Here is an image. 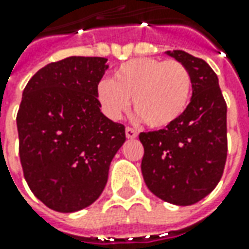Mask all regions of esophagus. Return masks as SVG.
<instances>
[{"mask_svg":"<svg viewBox=\"0 0 249 249\" xmlns=\"http://www.w3.org/2000/svg\"><path fill=\"white\" fill-rule=\"evenodd\" d=\"M126 137L127 139H136L137 137V131L134 129H131V127H126Z\"/></svg>","mask_w":249,"mask_h":249,"instance_id":"esophagus-1","label":"esophagus"}]
</instances>
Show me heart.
Masks as SVG:
<instances>
[{
    "instance_id": "1",
    "label": "heart",
    "mask_w": 249,
    "mask_h": 249,
    "mask_svg": "<svg viewBox=\"0 0 249 249\" xmlns=\"http://www.w3.org/2000/svg\"><path fill=\"white\" fill-rule=\"evenodd\" d=\"M193 92V79L186 65L176 59L136 58L123 62L110 80L97 84L95 97L102 112L119 120L130 108V100L149 127H166L186 112Z\"/></svg>"
}]
</instances>
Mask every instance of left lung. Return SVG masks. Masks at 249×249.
I'll list each match as a JSON object with an SVG mask.
<instances>
[{"label": "left lung", "instance_id": "1", "mask_svg": "<svg viewBox=\"0 0 249 249\" xmlns=\"http://www.w3.org/2000/svg\"><path fill=\"white\" fill-rule=\"evenodd\" d=\"M186 65L193 97L181 118L165 129L140 133L141 172L152 194L169 204L193 205L220 181L227 158L225 98L208 63L184 51H166Z\"/></svg>", "mask_w": 249, "mask_h": 249}]
</instances>
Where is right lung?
Instances as JSON below:
<instances>
[{"label": "right lung", "mask_w": 249, "mask_h": 249, "mask_svg": "<svg viewBox=\"0 0 249 249\" xmlns=\"http://www.w3.org/2000/svg\"><path fill=\"white\" fill-rule=\"evenodd\" d=\"M107 61L69 56L48 63L23 90L16 124L24 178L56 212H76L97 201L126 141L124 126L108 119L95 97Z\"/></svg>", "instance_id": "obj_1"}]
</instances>
